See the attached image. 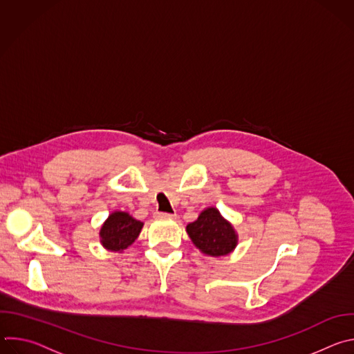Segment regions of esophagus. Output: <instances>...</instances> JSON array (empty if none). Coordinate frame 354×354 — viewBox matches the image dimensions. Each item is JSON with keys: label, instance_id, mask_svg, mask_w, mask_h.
Segmentation results:
<instances>
[{"label": "esophagus", "instance_id": "esophagus-1", "mask_svg": "<svg viewBox=\"0 0 354 354\" xmlns=\"http://www.w3.org/2000/svg\"><path fill=\"white\" fill-rule=\"evenodd\" d=\"M157 216L161 218H175L176 217V214H171V213H157Z\"/></svg>", "mask_w": 354, "mask_h": 354}]
</instances>
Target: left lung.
Returning a JSON list of instances; mask_svg holds the SVG:
<instances>
[{
  "label": "left lung",
  "instance_id": "1",
  "mask_svg": "<svg viewBox=\"0 0 354 354\" xmlns=\"http://www.w3.org/2000/svg\"><path fill=\"white\" fill-rule=\"evenodd\" d=\"M186 231L196 248L210 257H224L238 243V235L216 207H207L196 221L187 224Z\"/></svg>",
  "mask_w": 354,
  "mask_h": 354
}]
</instances>
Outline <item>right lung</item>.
<instances>
[{
  "mask_svg": "<svg viewBox=\"0 0 354 354\" xmlns=\"http://www.w3.org/2000/svg\"><path fill=\"white\" fill-rule=\"evenodd\" d=\"M142 223L126 212H115L99 231L100 243L112 252H123L140 235Z\"/></svg>",
  "mask_w": 354,
  "mask_h": 354,
  "instance_id": "right-lung-1",
  "label": "right lung"
}]
</instances>
